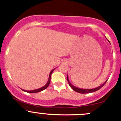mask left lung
<instances>
[{
	"instance_id": "obj_1",
	"label": "left lung",
	"mask_w": 121,
	"mask_h": 121,
	"mask_svg": "<svg viewBox=\"0 0 121 121\" xmlns=\"http://www.w3.org/2000/svg\"><path fill=\"white\" fill-rule=\"evenodd\" d=\"M109 43H110V42H109ZM67 79L68 84H69V85L70 86V87L71 88L73 89L74 91H76V92H78V93H80V94H86V93H91V92H95V91H98V90H99L101 88H102V86H104V84L106 83V82L107 81H107H106L103 84H102L101 85H100L99 86H98V87H97V88H95L82 89V88H80L76 87V86H75L74 85H73V84L71 83V82H69V79H68V75H67Z\"/></svg>"
}]
</instances>
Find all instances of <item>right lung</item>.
<instances>
[{
    "label": "right lung",
    "instance_id": "obj_1",
    "mask_svg": "<svg viewBox=\"0 0 121 121\" xmlns=\"http://www.w3.org/2000/svg\"><path fill=\"white\" fill-rule=\"evenodd\" d=\"M54 69H55V68H54L53 69H52V70L51 71L50 73V74H49V77H48V81H47V83H46V85H44V86H42V87L40 88L36 89V90H29V91H27V90H23V89H22V90L23 91H25V92H29V93H37V92H40V91H43V90H44L45 89H46V88H47V87H48V85H49L50 83L51 75H52V73H53V71L54 70Z\"/></svg>",
    "mask_w": 121,
    "mask_h": 121
}]
</instances>
